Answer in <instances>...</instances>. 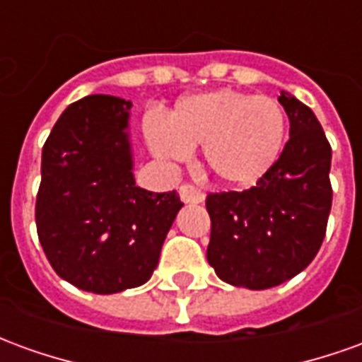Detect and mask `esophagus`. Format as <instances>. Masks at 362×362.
<instances>
[{"instance_id": "esophagus-1", "label": "esophagus", "mask_w": 362, "mask_h": 362, "mask_svg": "<svg viewBox=\"0 0 362 362\" xmlns=\"http://www.w3.org/2000/svg\"><path fill=\"white\" fill-rule=\"evenodd\" d=\"M180 197L184 204H204L205 202V194L204 192H199L194 186H189V184H184L180 188Z\"/></svg>"}]
</instances>
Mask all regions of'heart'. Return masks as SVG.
<instances>
[{"label": "heart", "mask_w": 362, "mask_h": 362, "mask_svg": "<svg viewBox=\"0 0 362 362\" xmlns=\"http://www.w3.org/2000/svg\"><path fill=\"white\" fill-rule=\"evenodd\" d=\"M145 137L157 157L180 163L204 147L213 178L230 188H248L279 160L287 116L277 100L243 90L213 89L184 96L168 119L145 122Z\"/></svg>", "instance_id": "b5f03b06"}]
</instances>
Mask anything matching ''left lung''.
<instances>
[{
  "label": "left lung",
  "instance_id": "8db88e82",
  "mask_svg": "<svg viewBox=\"0 0 362 362\" xmlns=\"http://www.w3.org/2000/svg\"><path fill=\"white\" fill-rule=\"evenodd\" d=\"M288 141L272 170L244 192L207 196V262L217 277L252 291L293 279L318 254L332 209V147L314 112L281 90Z\"/></svg>",
  "mask_w": 362,
  "mask_h": 362
}]
</instances>
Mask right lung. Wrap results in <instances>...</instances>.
<instances>
[{
    "label": "right lung",
    "instance_id": "1",
    "mask_svg": "<svg viewBox=\"0 0 362 362\" xmlns=\"http://www.w3.org/2000/svg\"><path fill=\"white\" fill-rule=\"evenodd\" d=\"M132 103L108 95L69 104L42 147L36 230L62 279L112 295L151 279L182 209L176 192L139 188Z\"/></svg>",
    "mask_w": 362,
    "mask_h": 362
}]
</instances>
